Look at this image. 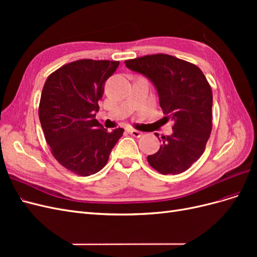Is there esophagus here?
I'll list each match as a JSON object with an SVG mask.
<instances>
[{
  "label": "esophagus",
  "mask_w": 257,
  "mask_h": 257,
  "mask_svg": "<svg viewBox=\"0 0 257 257\" xmlns=\"http://www.w3.org/2000/svg\"><path fill=\"white\" fill-rule=\"evenodd\" d=\"M126 132H127L128 134L133 135L134 137H141L143 135V133H142L141 131H137V130H134V128H127Z\"/></svg>",
  "instance_id": "1"
}]
</instances>
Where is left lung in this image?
Returning <instances> with one entry per match:
<instances>
[{
    "label": "left lung",
    "mask_w": 257,
    "mask_h": 257,
    "mask_svg": "<svg viewBox=\"0 0 257 257\" xmlns=\"http://www.w3.org/2000/svg\"><path fill=\"white\" fill-rule=\"evenodd\" d=\"M125 65L153 83L164 118L174 121L173 134L162 137L160 150L148 155V162L163 175L185 172L204 153L212 128V91L205 75L163 53L126 60Z\"/></svg>",
    "instance_id": "1"
}]
</instances>
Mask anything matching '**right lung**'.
<instances>
[{
    "instance_id": "obj_1",
    "label": "right lung",
    "mask_w": 257,
    "mask_h": 257,
    "mask_svg": "<svg viewBox=\"0 0 257 257\" xmlns=\"http://www.w3.org/2000/svg\"><path fill=\"white\" fill-rule=\"evenodd\" d=\"M118 66V61L78 60L44 84L38 115L46 142L54 159L78 176L99 172L123 135V128L107 132L95 119L105 82Z\"/></svg>"
}]
</instances>
